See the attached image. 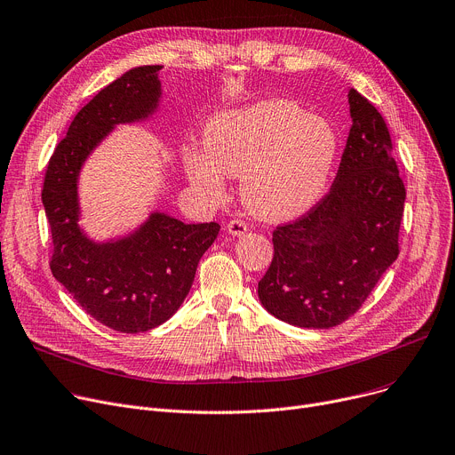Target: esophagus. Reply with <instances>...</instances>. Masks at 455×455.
Masks as SVG:
<instances>
[{"label":"esophagus","mask_w":455,"mask_h":455,"mask_svg":"<svg viewBox=\"0 0 455 455\" xmlns=\"http://www.w3.org/2000/svg\"><path fill=\"white\" fill-rule=\"evenodd\" d=\"M228 232L232 235H243V234L249 232V225L243 220H232L228 223Z\"/></svg>","instance_id":"34e87169"}]
</instances>
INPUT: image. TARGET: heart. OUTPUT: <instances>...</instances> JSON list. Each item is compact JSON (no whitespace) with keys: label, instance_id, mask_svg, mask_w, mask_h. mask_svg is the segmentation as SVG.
I'll use <instances>...</instances> for the list:
<instances>
[{"label":"heart","instance_id":"obj_1","mask_svg":"<svg viewBox=\"0 0 455 455\" xmlns=\"http://www.w3.org/2000/svg\"><path fill=\"white\" fill-rule=\"evenodd\" d=\"M204 140L206 149L185 157L192 183L221 196L225 173L243 175V201L265 220L309 210L322 197L340 149L339 133L327 120L283 99L218 113L206 124Z\"/></svg>","mask_w":455,"mask_h":455}]
</instances>
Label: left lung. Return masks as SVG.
<instances>
[{"label":"left lung","mask_w":455,"mask_h":455,"mask_svg":"<svg viewBox=\"0 0 455 455\" xmlns=\"http://www.w3.org/2000/svg\"><path fill=\"white\" fill-rule=\"evenodd\" d=\"M353 126L331 190L272 232L275 254L258 282L263 307L307 329L353 316L399 256L406 188L377 108L349 91Z\"/></svg>","instance_id":"obj_1"}]
</instances>
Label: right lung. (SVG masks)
<instances>
[{
	"instance_id": "obj_1",
	"label": "right lung",
	"mask_w": 455,
	"mask_h": 455,
	"mask_svg": "<svg viewBox=\"0 0 455 455\" xmlns=\"http://www.w3.org/2000/svg\"><path fill=\"white\" fill-rule=\"evenodd\" d=\"M159 69H130L76 113L52 151L42 190L52 239V276L89 316L120 332L154 329L180 307L201 256L221 228L214 221L185 225L157 212L130 237L97 245L76 225L82 163L115 124L135 123L156 111Z\"/></svg>"
}]
</instances>
